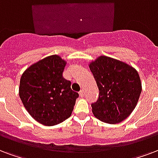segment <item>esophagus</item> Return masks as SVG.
<instances>
[{"label": "esophagus", "instance_id": "esophagus-1", "mask_svg": "<svg viewBox=\"0 0 158 158\" xmlns=\"http://www.w3.org/2000/svg\"><path fill=\"white\" fill-rule=\"evenodd\" d=\"M79 94V96H80L81 98H83V97H84V91L83 89L80 90Z\"/></svg>", "mask_w": 158, "mask_h": 158}]
</instances>
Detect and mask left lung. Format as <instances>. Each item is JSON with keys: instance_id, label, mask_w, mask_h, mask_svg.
<instances>
[{"instance_id": "8db88e82", "label": "left lung", "mask_w": 158, "mask_h": 158, "mask_svg": "<svg viewBox=\"0 0 158 158\" xmlns=\"http://www.w3.org/2000/svg\"><path fill=\"white\" fill-rule=\"evenodd\" d=\"M99 96L92 103V112L106 123H118L135 108L142 92L138 71L116 59L101 55L89 64Z\"/></svg>"}]
</instances>
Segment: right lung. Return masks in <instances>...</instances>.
<instances>
[{
  "label": "right lung",
  "instance_id": "1",
  "mask_svg": "<svg viewBox=\"0 0 158 158\" xmlns=\"http://www.w3.org/2000/svg\"><path fill=\"white\" fill-rule=\"evenodd\" d=\"M66 61L57 55L42 59L26 69L20 78L19 95L30 115L45 126L70 117L79 94L64 79Z\"/></svg>",
  "mask_w": 158,
  "mask_h": 158
}]
</instances>
